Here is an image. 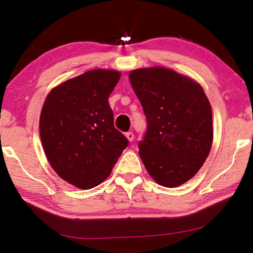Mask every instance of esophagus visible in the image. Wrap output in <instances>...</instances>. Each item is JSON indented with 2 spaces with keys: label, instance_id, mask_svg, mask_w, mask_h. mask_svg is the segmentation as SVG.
Instances as JSON below:
<instances>
[{
  "label": "esophagus",
  "instance_id": "obj_1",
  "mask_svg": "<svg viewBox=\"0 0 253 253\" xmlns=\"http://www.w3.org/2000/svg\"><path fill=\"white\" fill-rule=\"evenodd\" d=\"M126 137L128 141L132 142V141L134 140V133H133V132H127V133L126 134Z\"/></svg>",
  "mask_w": 253,
  "mask_h": 253
}]
</instances>
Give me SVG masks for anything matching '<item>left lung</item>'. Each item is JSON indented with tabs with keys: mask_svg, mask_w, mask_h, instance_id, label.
Listing matches in <instances>:
<instances>
[{
	"mask_svg": "<svg viewBox=\"0 0 253 253\" xmlns=\"http://www.w3.org/2000/svg\"><path fill=\"white\" fill-rule=\"evenodd\" d=\"M148 127L139 156L159 185L175 188L201 169L212 140V109L200 83L165 67L129 73Z\"/></svg>",
	"mask_w": 253,
	"mask_h": 253,
	"instance_id": "1",
	"label": "left lung"
}]
</instances>
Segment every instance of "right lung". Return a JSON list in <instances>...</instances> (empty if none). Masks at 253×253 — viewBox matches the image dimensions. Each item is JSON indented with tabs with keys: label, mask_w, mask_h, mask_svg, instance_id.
<instances>
[{
	"label": "right lung",
	"mask_w": 253,
	"mask_h": 253,
	"mask_svg": "<svg viewBox=\"0 0 253 253\" xmlns=\"http://www.w3.org/2000/svg\"><path fill=\"white\" fill-rule=\"evenodd\" d=\"M121 74L93 70L67 80L47 95L40 137L49 165L65 181L90 189L109 177L128 144L114 126L109 97Z\"/></svg>",
	"instance_id": "obj_1"
}]
</instances>
